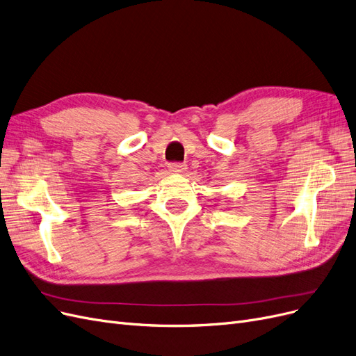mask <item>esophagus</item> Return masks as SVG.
<instances>
[{"instance_id": "obj_1", "label": "esophagus", "mask_w": 356, "mask_h": 356, "mask_svg": "<svg viewBox=\"0 0 356 356\" xmlns=\"http://www.w3.org/2000/svg\"><path fill=\"white\" fill-rule=\"evenodd\" d=\"M186 168H188V167H186L185 163H171V164L168 165V170L171 171V173H177V175L185 173Z\"/></svg>"}]
</instances>
